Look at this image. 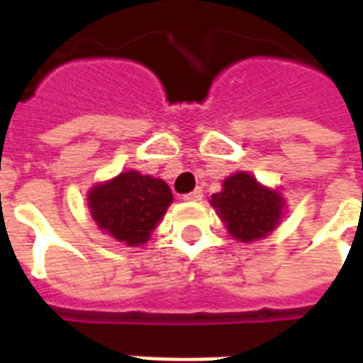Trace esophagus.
Segmentation results:
<instances>
[{"mask_svg": "<svg viewBox=\"0 0 363 363\" xmlns=\"http://www.w3.org/2000/svg\"><path fill=\"white\" fill-rule=\"evenodd\" d=\"M184 200L186 202H200L202 200V189H194L189 194H184Z\"/></svg>", "mask_w": 363, "mask_h": 363, "instance_id": "esophagus-1", "label": "esophagus"}]
</instances>
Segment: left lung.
<instances>
[{"instance_id":"1","label":"left lung","mask_w":363,"mask_h":363,"mask_svg":"<svg viewBox=\"0 0 363 363\" xmlns=\"http://www.w3.org/2000/svg\"><path fill=\"white\" fill-rule=\"evenodd\" d=\"M210 204L237 241L251 243L276 229L284 216L286 200L278 190L262 186L252 174L235 173L212 194Z\"/></svg>"}]
</instances>
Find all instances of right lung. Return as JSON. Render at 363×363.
Listing matches in <instances>:
<instances>
[{
    "instance_id": "1",
    "label": "right lung",
    "mask_w": 363,
    "mask_h": 363,
    "mask_svg": "<svg viewBox=\"0 0 363 363\" xmlns=\"http://www.w3.org/2000/svg\"><path fill=\"white\" fill-rule=\"evenodd\" d=\"M87 200L91 218L101 231L128 247H138L147 243L173 202V192L161 179L126 171L112 181L95 184Z\"/></svg>"
}]
</instances>
